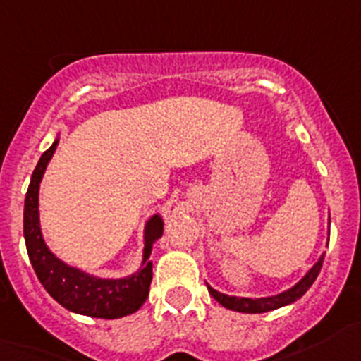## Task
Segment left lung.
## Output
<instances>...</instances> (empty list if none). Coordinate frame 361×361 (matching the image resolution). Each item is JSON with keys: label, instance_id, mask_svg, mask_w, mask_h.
Here are the masks:
<instances>
[{"label": "left lung", "instance_id": "left-lung-1", "mask_svg": "<svg viewBox=\"0 0 361 361\" xmlns=\"http://www.w3.org/2000/svg\"><path fill=\"white\" fill-rule=\"evenodd\" d=\"M324 263V254L319 257L315 264H313L312 269L308 272L304 274L302 279L299 283H295L292 288L284 290V292L277 293V295H269V297H236V295H227V293H221L218 290H214L213 286L207 284V290L213 295V299L216 302H220L224 308L233 310V312H240V313H267L272 312V310L283 308V306H288V304L295 302L297 299L304 295V293L308 292L312 288V284L315 283L317 276H319L320 269H322Z\"/></svg>", "mask_w": 361, "mask_h": 361}]
</instances>
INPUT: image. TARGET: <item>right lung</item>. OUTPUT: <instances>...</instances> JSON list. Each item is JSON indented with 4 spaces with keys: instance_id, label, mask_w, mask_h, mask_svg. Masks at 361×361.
Listing matches in <instances>:
<instances>
[{
    "instance_id": "1",
    "label": "right lung",
    "mask_w": 361,
    "mask_h": 361,
    "mask_svg": "<svg viewBox=\"0 0 361 361\" xmlns=\"http://www.w3.org/2000/svg\"><path fill=\"white\" fill-rule=\"evenodd\" d=\"M57 134L51 147L41 155L35 166L25 198V231L26 250L39 281L46 292L66 310L78 315L94 319H120L137 312L147 300L152 283V247L163 236L164 220L159 213L152 214L143 231V257L140 269L125 277H98L85 270L68 264L57 257L46 245L39 218V188L44 171L57 150Z\"/></svg>"
}]
</instances>
